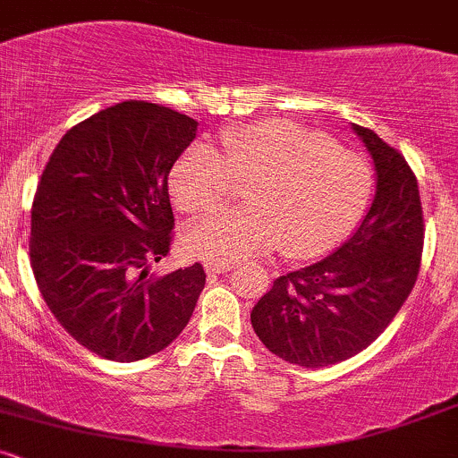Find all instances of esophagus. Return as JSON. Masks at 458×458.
<instances>
[{"label": "esophagus", "instance_id": "obj_1", "mask_svg": "<svg viewBox=\"0 0 458 458\" xmlns=\"http://www.w3.org/2000/svg\"><path fill=\"white\" fill-rule=\"evenodd\" d=\"M204 269H207L208 276H222V273H228L233 269L230 262H215V260H204Z\"/></svg>", "mask_w": 458, "mask_h": 458}]
</instances>
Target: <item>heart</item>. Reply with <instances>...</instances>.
<instances>
[{
    "label": "heart",
    "mask_w": 458,
    "mask_h": 458,
    "mask_svg": "<svg viewBox=\"0 0 458 458\" xmlns=\"http://www.w3.org/2000/svg\"><path fill=\"white\" fill-rule=\"evenodd\" d=\"M234 182H247L241 211H219L193 224L185 247L204 260L230 262L280 245L310 259L338 241L370 191L368 163L323 135L265 120L224 131L211 148L187 150L170 172V191L182 213L217 208Z\"/></svg>",
    "instance_id": "heart-1"
}]
</instances>
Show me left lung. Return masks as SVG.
Masks as SVG:
<instances>
[{
    "instance_id": "left-lung-1",
    "label": "left lung",
    "mask_w": 458,
    "mask_h": 458,
    "mask_svg": "<svg viewBox=\"0 0 458 458\" xmlns=\"http://www.w3.org/2000/svg\"><path fill=\"white\" fill-rule=\"evenodd\" d=\"M375 165V198L355 233L327 259L280 276L251 310L260 343L303 368L364 351L411 293L424 243L418 181L375 131L351 124Z\"/></svg>"
}]
</instances>
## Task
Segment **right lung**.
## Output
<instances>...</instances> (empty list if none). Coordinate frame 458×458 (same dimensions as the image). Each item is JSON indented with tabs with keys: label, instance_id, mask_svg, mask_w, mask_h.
<instances>
[{
	"label": "right lung",
	"instance_id": "1",
	"mask_svg": "<svg viewBox=\"0 0 458 458\" xmlns=\"http://www.w3.org/2000/svg\"><path fill=\"white\" fill-rule=\"evenodd\" d=\"M198 133L170 107L124 101L90 115L49 157L31 207L40 295L79 344L112 361L165 349L191 318L202 265L150 271L170 251L167 176Z\"/></svg>",
	"mask_w": 458,
	"mask_h": 458
}]
</instances>
